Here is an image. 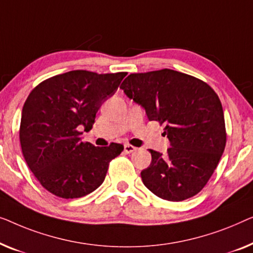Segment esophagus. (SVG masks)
Here are the masks:
<instances>
[{
	"instance_id": "obj_1",
	"label": "esophagus",
	"mask_w": 253,
	"mask_h": 253,
	"mask_svg": "<svg viewBox=\"0 0 253 253\" xmlns=\"http://www.w3.org/2000/svg\"><path fill=\"white\" fill-rule=\"evenodd\" d=\"M135 150H136V148H135L134 145H130V144L124 145V151H125L126 154H131V152H134Z\"/></svg>"
}]
</instances>
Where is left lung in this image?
Here are the masks:
<instances>
[{"label":"left lung","instance_id":"1","mask_svg":"<svg viewBox=\"0 0 253 253\" xmlns=\"http://www.w3.org/2000/svg\"><path fill=\"white\" fill-rule=\"evenodd\" d=\"M120 88L144 108L148 119L165 124L170 148L155 150L141 172L144 186L156 196L180 202L197 195L218 166L226 147L225 117L215 91L204 81L164 69L131 73Z\"/></svg>","mask_w":253,"mask_h":253}]
</instances>
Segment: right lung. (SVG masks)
<instances>
[{"label": "right lung", "mask_w": 253, "mask_h": 253, "mask_svg": "<svg viewBox=\"0 0 253 253\" xmlns=\"http://www.w3.org/2000/svg\"><path fill=\"white\" fill-rule=\"evenodd\" d=\"M126 72L98 74L76 70L39 84L23 106L21 151L41 186L62 198H80L103 183L109 164L124 145L95 147L81 141L103 102L115 94Z\"/></svg>", "instance_id": "add662e5"}]
</instances>
